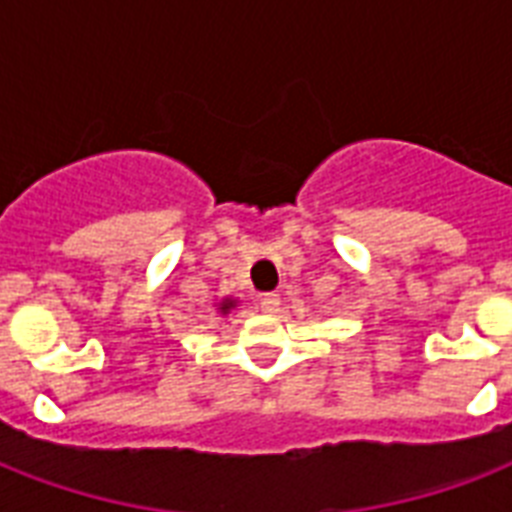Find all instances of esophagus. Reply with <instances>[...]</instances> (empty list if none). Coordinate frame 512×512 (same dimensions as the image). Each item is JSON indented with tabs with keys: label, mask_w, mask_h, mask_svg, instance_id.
<instances>
[{
	"label": "esophagus",
	"mask_w": 512,
	"mask_h": 512,
	"mask_svg": "<svg viewBox=\"0 0 512 512\" xmlns=\"http://www.w3.org/2000/svg\"><path fill=\"white\" fill-rule=\"evenodd\" d=\"M260 308H263L265 313H279V308H281V297L279 295H263L260 297Z\"/></svg>",
	"instance_id": "1"
}]
</instances>
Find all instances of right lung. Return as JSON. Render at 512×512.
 <instances>
[{
  "instance_id": "add662e5",
  "label": "right lung",
  "mask_w": 512,
  "mask_h": 512,
  "mask_svg": "<svg viewBox=\"0 0 512 512\" xmlns=\"http://www.w3.org/2000/svg\"><path fill=\"white\" fill-rule=\"evenodd\" d=\"M233 305H236V303H233V300H223V303H220V313H228L233 308Z\"/></svg>"
}]
</instances>
